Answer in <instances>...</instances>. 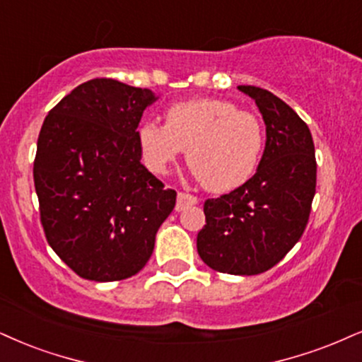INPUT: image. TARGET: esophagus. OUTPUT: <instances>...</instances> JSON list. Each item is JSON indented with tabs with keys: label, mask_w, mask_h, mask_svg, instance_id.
I'll return each mask as SVG.
<instances>
[{
	"label": "esophagus",
	"mask_w": 362,
	"mask_h": 362,
	"mask_svg": "<svg viewBox=\"0 0 362 362\" xmlns=\"http://www.w3.org/2000/svg\"><path fill=\"white\" fill-rule=\"evenodd\" d=\"M198 203V198L189 193H177V202H176V211H182V209L193 206Z\"/></svg>",
	"instance_id": "obj_1"
}]
</instances>
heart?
<instances>
[{
	"instance_id": "1",
	"label": "heart",
	"mask_w": 362,
	"mask_h": 362,
	"mask_svg": "<svg viewBox=\"0 0 362 362\" xmlns=\"http://www.w3.org/2000/svg\"><path fill=\"white\" fill-rule=\"evenodd\" d=\"M142 158L154 173L188 149V163L209 191L236 189L253 176L263 151V126L226 99H194L168 107L166 124L146 120L137 129Z\"/></svg>"
}]
</instances>
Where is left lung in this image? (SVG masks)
Here are the masks:
<instances>
[{"label": "left lung", "instance_id": "8db88e82", "mask_svg": "<svg viewBox=\"0 0 362 362\" xmlns=\"http://www.w3.org/2000/svg\"><path fill=\"white\" fill-rule=\"evenodd\" d=\"M265 122V151L245 185L204 202L196 247L209 269L258 275L276 265L304 233L315 194V149L307 124L265 88L238 86Z\"/></svg>", "mask_w": 362, "mask_h": 362}]
</instances>
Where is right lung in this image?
Instances as JSON below:
<instances>
[{
	"instance_id": "right-lung-1",
	"label": "right lung",
	"mask_w": 362,
	"mask_h": 362,
	"mask_svg": "<svg viewBox=\"0 0 362 362\" xmlns=\"http://www.w3.org/2000/svg\"><path fill=\"white\" fill-rule=\"evenodd\" d=\"M159 97L112 78L74 88L45 119L33 164L48 245L75 274L95 282L136 275L176 191L142 166L137 126Z\"/></svg>"
}]
</instances>
